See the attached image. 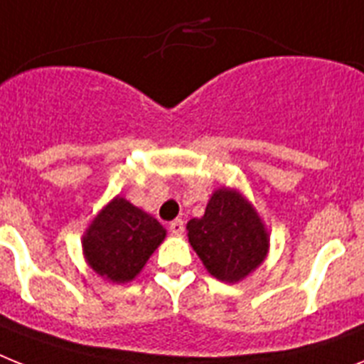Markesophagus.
Instances as JSON below:
<instances>
[{"label": "esophagus", "instance_id": "esophagus-1", "mask_svg": "<svg viewBox=\"0 0 364 364\" xmlns=\"http://www.w3.org/2000/svg\"><path fill=\"white\" fill-rule=\"evenodd\" d=\"M169 230H171V234H175V236L184 234V221H182V219H175V221H171Z\"/></svg>", "mask_w": 364, "mask_h": 364}]
</instances>
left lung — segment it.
<instances>
[{"label":"left lung","instance_id":"left-lung-1","mask_svg":"<svg viewBox=\"0 0 364 364\" xmlns=\"http://www.w3.org/2000/svg\"><path fill=\"white\" fill-rule=\"evenodd\" d=\"M186 229L204 268L225 283L247 277L268 255V230L253 204L236 189H215L203 218L189 219Z\"/></svg>","mask_w":364,"mask_h":364}]
</instances>
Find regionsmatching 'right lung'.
Returning a JSON list of instances; mask_svg holds the SVG:
<instances>
[{
	"instance_id": "1",
	"label": "right lung",
	"mask_w": 364,
	"mask_h": 364,
	"mask_svg": "<svg viewBox=\"0 0 364 364\" xmlns=\"http://www.w3.org/2000/svg\"><path fill=\"white\" fill-rule=\"evenodd\" d=\"M164 238L165 229L158 219L115 197L92 219L81 245L87 264L98 275L119 284L139 275Z\"/></svg>"
}]
</instances>
